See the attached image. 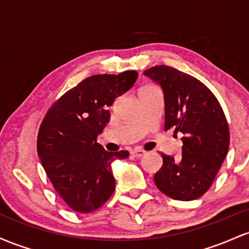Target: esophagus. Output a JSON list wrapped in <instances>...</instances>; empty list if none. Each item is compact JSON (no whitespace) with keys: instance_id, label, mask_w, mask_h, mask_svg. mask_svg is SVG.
I'll use <instances>...</instances> for the list:
<instances>
[{"instance_id":"34e87169","label":"esophagus","mask_w":249,"mask_h":249,"mask_svg":"<svg viewBox=\"0 0 249 249\" xmlns=\"http://www.w3.org/2000/svg\"><path fill=\"white\" fill-rule=\"evenodd\" d=\"M144 154H146V152H144V150H141V149H134L132 152V155L136 159L142 158V156H143Z\"/></svg>"}]
</instances>
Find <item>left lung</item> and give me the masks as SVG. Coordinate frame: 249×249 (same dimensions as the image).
<instances>
[{
    "mask_svg": "<svg viewBox=\"0 0 249 249\" xmlns=\"http://www.w3.org/2000/svg\"><path fill=\"white\" fill-rule=\"evenodd\" d=\"M143 75L163 93L164 130L173 128L182 136L180 158L161 154L155 185L172 199H197L212 186L228 153L230 129L221 106L201 81L172 67H153Z\"/></svg>",
    "mask_w": 249,
    "mask_h": 249,
    "instance_id": "obj_1",
    "label": "left lung"
}]
</instances>
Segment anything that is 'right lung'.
Masks as SVG:
<instances>
[{
    "label": "right lung",
    "instance_id": "right-lung-1",
    "mask_svg": "<svg viewBox=\"0 0 249 249\" xmlns=\"http://www.w3.org/2000/svg\"><path fill=\"white\" fill-rule=\"evenodd\" d=\"M138 71L94 75L61 96L43 119L37 154L50 182L77 213L96 211L115 191L111 164L129 156L107 152L97 143L109 122V107L129 90Z\"/></svg>",
    "mask_w": 249,
    "mask_h": 249
}]
</instances>
